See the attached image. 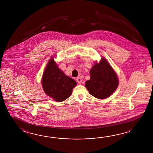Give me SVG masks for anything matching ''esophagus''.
I'll return each mask as SVG.
<instances>
[{
	"instance_id": "34e87169",
	"label": "esophagus",
	"mask_w": 153,
	"mask_h": 153,
	"mask_svg": "<svg viewBox=\"0 0 153 153\" xmlns=\"http://www.w3.org/2000/svg\"><path fill=\"white\" fill-rule=\"evenodd\" d=\"M76 81L78 82V83L80 84L81 81H82V80H81V78H80V77H78V78H76Z\"/></svg>"
}]
</instances>
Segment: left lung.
Wrapping results in <instances>:
<instances>
[{"label":"left lung","instance_id":"1","mask_svg":"<svg viewBox=\"0 0 153 153\" xmlns=\"http://www.w3.org/2000/svg\"><path fill=\"white\" fill-rule=\"evenodd\" d=\"M90 74V79L86 82L85 86L92 96L103 100L117 89L119 84L117 75L106 59L102 58L99 63H95Z\"/></svg>","mask_w":153,"mask_h":153}]
</instances>
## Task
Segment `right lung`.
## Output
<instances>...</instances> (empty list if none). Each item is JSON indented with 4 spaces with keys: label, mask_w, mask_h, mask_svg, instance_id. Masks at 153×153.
Here are the masks:
<instances>
[{
    "label": "right lung",
    "mask_w": 153,
    "mask_h": 153,
    "mask_svg": "<svg viewBox=\"0 0 153 153\" xmlns=\"http://www.w3.org/2000/svg\"><path fill=\"white\" fill-rule=\"evenodd\" d=\"M76 85V81L66 76L53 58L49 61L42 78V88L46 94L57 102H62L70 97Z\"/></svg>",
    "instance_id": "obj_1"
}]
</instances>
